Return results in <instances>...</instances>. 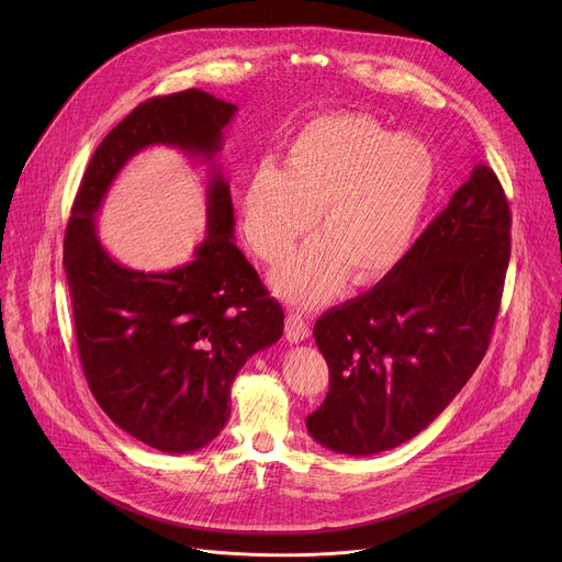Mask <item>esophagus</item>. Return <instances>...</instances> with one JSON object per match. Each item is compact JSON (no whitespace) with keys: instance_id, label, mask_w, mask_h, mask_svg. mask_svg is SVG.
Wrapping results in <instances>:
<instances>
[{"instance_id":"obj_1","label":"esophagus","mask_w":562,"mask_h":562,"mask_svg":"<svg viewBox=\"0 0 562 562\" xmlns=\"http://www.w3.org/2000/svg\"><path fill=\"white\" fill-rule=\"evenodd\" d=\"M284 331H286V340L293 342V345L306 340L308 334H311V331H308V323L302 317V313H297V311H291V313L286 315V327H284Z\"/></svg>"}]
</instances>
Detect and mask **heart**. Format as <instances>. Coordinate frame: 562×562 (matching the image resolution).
<instances>
[{"mask_svg": "<svg viewBox=\"0 0 562 562\" xmlns=\"http://www.w3.org/2000/svg\"><path fill=\"white\" fill-rule=\"evenodd\" d=\"M436 182L429 146L362 113L304 124L284 169L265 162L243 195L245 235L265 262L284 260L313 226L317 239L273 273L291 302L315 304L351 278L369 284L405 258Z\"/></svg>", "mask_w": 562, "mask_h": 562, "instance_id": "obj_1", "label": "heart"}]
</instances>
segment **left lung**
Returning a JSON list of instances; mask_svg holds the SVG:
<instances>
[{
	"label": "left lung",
	"instance_id": "1",
	"mask_svg": "<svg viewBox=\"0 0 562 562\" xmlns=\"http://www.w3.org/2000/svg\"><path fill=\"white\" fill-rule=\"evenodd\" d=\"M512 213L477 162L447 209L373 289L319 315L329 393L306 416L347 456L395 449L427 429L485 358L512 254Z\"/></svg>",
	"mask_w": 562,
	"mask_h": 562
}]
</instances>
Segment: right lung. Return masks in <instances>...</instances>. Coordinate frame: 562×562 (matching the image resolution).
I'll return each instance as SVG.
<instances>
[{
    "mask_svg": "<svg viewBox=\"0 0 562 562\" xmlns=\"http://www.w3.org/2000/svg\"><path fill=\"white\" fill-rule=\"evenodd\" d=\"M237 106L200 89L153 98L98 146L72 202L64 269L75 340L104 414L139 442L191 453L220 436L231 384L282 338L284 311L235 245L231 187L215 162ZM180 147L210 167L207 237L171 272H137L110 258L94 217L131 156Z\"/></svg>",
    "mask_w": 562,
    "mask_h": 562,
    "instance_id": "obj_1",
    "label": "right lung"
}]
</instances>
